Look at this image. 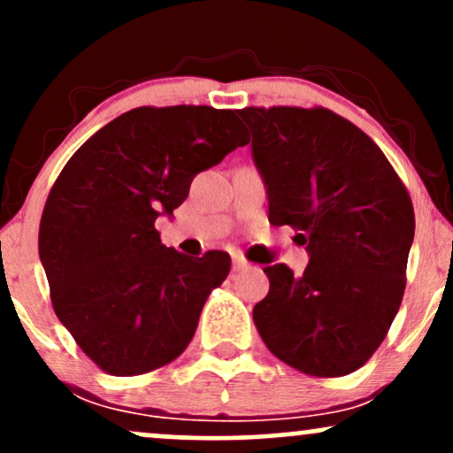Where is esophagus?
I'll list each match as a JSON object with an SVG mask.
<instances>
[{
  "label": "esophagus",
  "instance_id": "obj_1",
  "mask_svg": "<svg viewBox=\"0 0 453 453\" xmlns=\"http://www.w3.org/2000/svg\"><path fill=\"white\" fill-rule=\"evenodd\" d=\"M247 268H251V264H249L242 256H234L232 257V270H234V273H241V270H247Z\"/></svg>",
  "mask_w": 453,
  "mask_h": 453
}]
</instances>
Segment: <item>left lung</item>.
<instances>
[{
    "label": "left lung",
    "instance_id": "1",
    "mask_svg": "<svg viewBox=\"0 0 453 453\" xmlns=\"http://www.w3.org/2000/svg\"><path fill=\"white\" fill-rule=\"evenodd\" d=\"M268 219L292 226L311 262L300 277L266 266L253 321L280 362L342 377L379 349L403 303L413 202L383 150L327 108H242Z\"/></svg>",
    "mask_w": 453,
    "mask_h": 453
}]
</instances>
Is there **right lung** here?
I'll return each instance as SVG.
<instances>
[{
	"label": "right lung",
	"mask_w": 453,
	"mask_h": 453,
	"mask_svg": "<svg viewBox=\"0 0 453 453\" xmlns=\"http://www.w3.org/2000/svg\"><path fill=\"white\" fill-rule=\"evenodd\" d=\"M247 142L234 111L140 106L93 134L57 176L40 259L57 317L104 372L157 371L194 339L230 256L168 249L155 219L183 204L197 173Z\"/></svg>",
	"instance_id": "obj_1"
}]
</instances>
